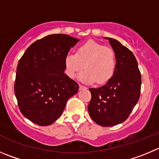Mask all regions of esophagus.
<instances>
[{
    "mask_svg": "<svg viewBox=\"0 0 159 159\" xmlns=\"http://www.w3.org/2000/svg\"><path fill=\"white\" fill-rule=\"evenodd\" d=\"M79 89H87V87L83 85V84H79Z\"/></svg>",
    "mask_w": 159,
    "mask_h": 159,
    "instance_id": "obj_1",
    "label": "esophagus"
}]
</instances>
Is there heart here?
Wrapping results in <instances>:
<instances>
[{
    "instance_id": "obj_1",
    "label": "heart",
    "mask_w": 159,
    "mask_h": 159,
    "mask_svg": "<svg viewBox=\"0 0 159 159\" xmlns=\"http://www.w3.org/2000/svg\"><path fill=\"white\" fill-rule=\"evenodd\" d=\"M117 66L115 51L94 41H89L77 48L76 54H68L64 59L66 75L75 78L83 69L79 79L89 84H103L112 78Z\"/></svg>"
}]
</instances>
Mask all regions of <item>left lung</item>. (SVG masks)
Listing matches in <instances>:
<instances>
[{
	"mask_svg": "<svg viewBox=\"0 0 159 159\" xmlns=\"http://www.w3.org/2000/svg\"><path fill=\"white\" fill-rule=\"evenodd\" d=\"M117 59L114 76L106 84L90 88L88 111L92 119L102 126H112L128 118L140 98L141 75L133 53L117 40L107 38Z\"/></svg>",
	"mask_w": 159,
	"mask_h": 159,
	"instance_id": "1",
	"label": "left lung"
}]
</instances>
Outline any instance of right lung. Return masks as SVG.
<instances>
[{
  "instance_id": "right-lung-1",
  "label": "right lung",
  "mask_w": 159,
  "mask_h": 159,
  "mask_svg": "<svg viewBox=\"0 0 159 159\" xmlns=\"http://www.w3.org/2000/svg\"><path fill=\"white\" fill-rule=\"evenodd\" d=\"M78 39L51 34L30 45L19 60L14 91L19 110L30 121L49 125L63 113L78 85L64 74V59Z\"/></svg>"
}]
</instances>
